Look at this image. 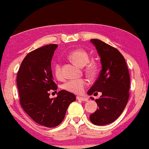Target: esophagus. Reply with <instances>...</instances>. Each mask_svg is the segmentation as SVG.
<instances>
[{"instance_id": "1", "label": "esophagus", "mask_w": 149, "mask_h": 149, "mask_svg": "<svg viewBox=\"0 0 149 149\" xmlns=\"http://www.w3.org/2000/svg\"><path fill=\"white\" fill-rule=\"evenodd\" d=\"M77 100H80V101H85V102L88 101V99L87 97H77Z\"/></svg>"}]
</instances>
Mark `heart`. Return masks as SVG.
<instances>
[{
  "label": "heart",
  "instance_id": "obj_1",
  "mask_svg": "<svg viewBox=\"0 0 149 149\" xmlns=\"http://www.w3.org/2000/svg\"><path fill=\"white\" fill-rule=\"evenodd\" d=\"M70 60L75 64L80 67H84L87 65L89 60V56L87 52L84 49H78L72 51L69 55ZM97 69V65L94 62H90L87 67V72L92 74ZM54 72L56 77L58 79H62V68L60 63H57L54 68ZM87 85V81L84 79H76L69 80L63 84V88L70 92L75 94H80L84 91V88Z\"/></svg>",
  "mask_w": 149,
  "mask_h": 149
}]
</instances>
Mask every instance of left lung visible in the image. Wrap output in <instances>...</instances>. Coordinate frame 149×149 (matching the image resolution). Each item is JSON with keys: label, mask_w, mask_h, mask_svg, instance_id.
Masks as SVG:
<instances>
[{"label": "left lung", "mask_w": 149, "mask_h": 149, "mask_svg": "<svg viewBox=\"0 0 149 149\" xmlns=\"http://www.w3.org/2000/svg\"><path fill=\"white\" fill-rule=\"evenodd\" d=\"M90 42L100 55L102 69L87 92L88 95L102 92L95 100L99 108L89 119L94 125L103 126L113 122L124 111L129 97L130 77L125 60L117 49L100 40L92 39ZM90 99L94 100L92 97Z\"/></svg>", "instance_id": "left-lung-1"}]
</instances>
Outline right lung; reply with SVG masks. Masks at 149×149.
Segmentation results:
<instances>
[{"instance_id":"obj_1","label":"right lung","mask_w":149,"mask_h":149,"mask_svg":"<svg viewBox=\"0 0 149 149\" xmlns=\"http://www.w3.org/2000/svg\"><path fill=\"white\" fill-rule=\"evenodd\" d=\"M57 46L48 45L28 53L17 75L23 110L37 124L49 128L61 124L69 105L76 100L74 94L66 90L58 92L56 98H49V91L57 89L51 70V60Z\"/></svg>"}]
</instances>
